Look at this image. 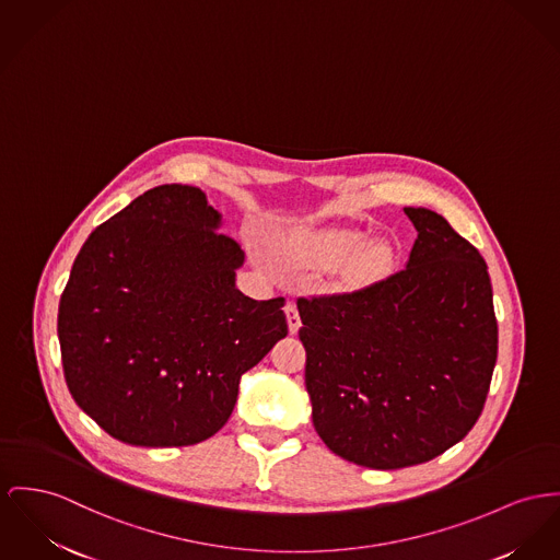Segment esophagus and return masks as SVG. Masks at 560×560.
Returning a JSON list of instances; mask_svg holds the SVG:
<instances>
[{
    "label": "esophagus",
    "instance_id": "1",
    "mask_svg": "<svg viewBox=\"0 0 560 560\" xmlns=\"http://www.w3.org/2000/svg\"><path fill=\"white\" fill-rule=\"evenodd\" d=\"M284 312H287L289 331L295 336V334L299 331V327H301V318H299L298 305H295L293 301H289V303H287V307H284Z\"/></svg>",
    "mask_w": 560,
    "mask_h": 560
}]
</instances>
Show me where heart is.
<instances>
[{
  "label": "heart",
  "instance_id": "heart-1",
  "mask_svg": "<svg viewBox=\"0 0 560 560\" xmlns=\"http://www.w3.org/2000/svg\"><path fill=\"white\" fill-rule=\"evenodd\" d=\"M365 233L357 229H334L307 235L299 244L298 255L305 261L334 262L346 259L343 287L365 289L380 282L393 267L395 250L382 240L373 237L363 242Z\"/></svg>",
  "mask_w": 560,
  "mask_h": 560
}]
</instances>
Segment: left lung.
Masks as SVG:
<instances>
[{
    "mask_svg": "<svg viewBox=\"0 0 560 560\" xmlns=\"http://www.w3.org/2000/svg\"><path fill=\"white\" fill-rule=\"evenodd\" d=\"M404 212L418 231L406 269L357 293L298 299L314 429L337 456L384 471L471 431L499 341L482 255L442 214Z\"/></svg>",
    "mask_w": 560,
    "mask_h": 560,
    "instance_id": "1",
    "label": "left lung"
}]
</instances>
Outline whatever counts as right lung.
Instances as JSON below:
<instances>
[{"mask_svg":"<svg viewBox=\"0 0 560 560\" xmlns=\"http://www.w3.org/2000/svg\"><path fill=\"white\" fill-rule=\"evenodd\" d=\"M201 188L147 190L75 257L57 334L68 388L114 440L199 444L221 431L240 380L289 334L284 298L235 287L237 242Z\"/></svg>","mask_w":560,"mask_h":560,"instance_id":"obj_1","label":"right lung"}]
</instances>
